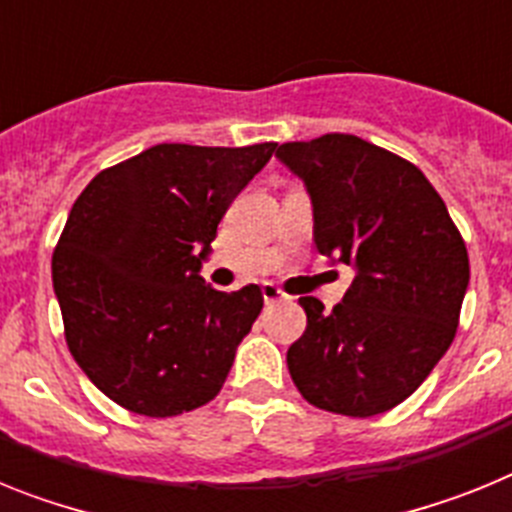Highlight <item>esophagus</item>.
I'll return each mask as SVG.
<instances>
[{"instance_id":"34e87169","label":"esophagus","mask_w":512,"mask_h":512,"mask_svg":"<svg viewBox=\"0 0 512 512\" xmlns=\"http://www.w3.org/2000/svg\"><path fill=\"white\" fill-rule=\"evenodd\" d=\"M261 292H264L266 305H271V302L287 300V292H284L282 287H277V284H274V282H264V284H261Z\"/></svg>"}]
</instances>
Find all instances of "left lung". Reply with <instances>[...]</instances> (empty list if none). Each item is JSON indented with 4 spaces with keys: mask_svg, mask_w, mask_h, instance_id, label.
Segmentation results:
<instances>
[{
    "mask_svg": "<svg viewBox=\"0 0 512 512\" xmlns=\"http://www.w3.org/2000/svg\"><path fill=\"white\" fill-rule=\"evenodd\" d=\"M279 161L305 182L315 246L354 266L343 302L300 297L307 328L287 351L310 405L369 418L408 400L459 325L469 256L441 194L408 158L356 135L282 143Z\"/></svg>",
    "mask_w": 512,
    "mask_h": 512,
    "instance_id": "1",
    "label": "left lung"
}]
</instances>
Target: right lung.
Returning a JSON list of instances; mask_svg holds the SVG:
<instances>
[{"label": "right lung", "instance_id": "1", "mask_svg": "<svg viewBox=\"0 0 512 512\" xmlns=\"http://www.w3.org/2000/svg\"><path fill=\"white\" fill-rule=\"evenodd\" d=\"M274 151L161 143L99 171L71 207L53 251L63 336L120 408L174 418L223 390L264 295L259 284L220 292L197 271Z\"/></svg>", "mask_w": 512, "mask_h": 512}]
</instances>
